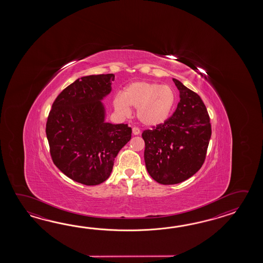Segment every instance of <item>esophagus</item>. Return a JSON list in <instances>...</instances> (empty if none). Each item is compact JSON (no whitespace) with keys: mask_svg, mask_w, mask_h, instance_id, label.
Wrapping results in <instances>:
<instances>
[{"mask_svg":"<svg viewBox=\"0 0 263 263\" xmlns=\"http://www.w3.org/2000/svg\"><path fill=\"white\" fill-rule=\"evenodd\" d=\"M133 134H134V135H138V134H141L139 128H137V127H134V128H133Z\"/></svg>","mask_w":263,"mask_h":263,"instance_id":"1","label":"esophagus"}]
</instances>
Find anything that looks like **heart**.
Listing matches in <instances>:
<instances>
[{
    "instance_id": "b5f03b06",
    "label": "heart",
    "mask_w": 263,
    "mask_h": 263,
    "mask_svg": "<svg viewBox=\"0 0 263 263\" xmlns=\"http://www.w3.org/2000/svg\"><path fill=\"white\" fill-rule=\"evenodd\" d=\"M177 96L169 85L139 81L129 84L123 94L114 98V107L121 116H129V106L137 108L140 122L157 127L166 122L173 112Z\"/></svg>"
}]
</instances>
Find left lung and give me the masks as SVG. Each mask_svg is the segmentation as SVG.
Returning a JSON list of instances; mask_svg holds the SVG:
<instances>
[{
    "mask_svg": "<svg viewBox=\"0 0 263 263\" xmlns=\"http://www.w3.org/2000/svg\"><path fill=\"white\" fill-rule=\"evenodd\" d=\"M180 101L164 123L145 129V167L151 178L163 185L191 178L205 162L212 126L201 98L173 79Z\"/></svg>",
    "mask_w": 263,
    "mask_h": 263,
    "instance_id": "obj_1",
    "label": "left lung"
}]
</instances>
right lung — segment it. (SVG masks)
<instances>
[{
    "instance_id": "right-lung-1",
    "label": "right lung",
    "mask_w": 263,
    "mask_h": 263,
    "mask_svg": "<svg viewBox=\"0 0 263 263\" xmlns=\"http://www.w3.org/2000/svg\"><path fill=\"white\" fill-rule=\"evenodd\" d=\"M114 74L77 79L57 96L46 124L52 162L69 179L101 184L111 175L119 151L132 138L128 124L104 121L101 100L112 90Z\"/></svg>"
}]
</instances>
